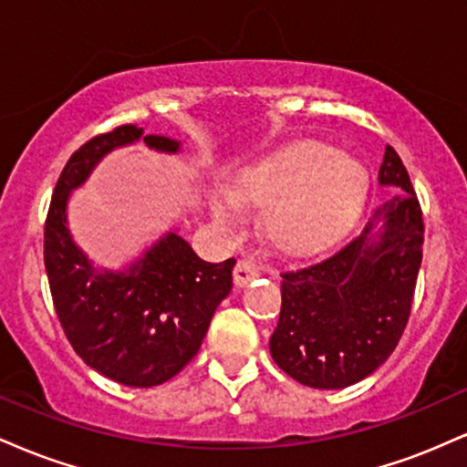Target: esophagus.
I'll list each match as a JSON object with an SVG mask.
<instances>
[{
	"label": "esophagus",
	"mask_w": 467,
	"mask_h": 467,
	"mask_svg": "<svg viewBox=\"0 0 467 467\" xmlns=\"http://www.w3.org/2000/svg\"><path fill=\"white\" fill-rule=\"evenodd\" d=\"M233 276H234V285H237V287L245 285L250 278L259 276V265H256L252 259H239L237 265H234Z\"/></svg>",
	"instance_id": "34e87169"
}]
</instances>
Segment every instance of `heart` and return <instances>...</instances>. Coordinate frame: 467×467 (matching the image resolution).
Wrapping results in <instances>:
<instances>
[{
    "label": "heart",
    "mask_w": 467,
    "mask_h": 467,
    "mask_svg": "<svg viewBox=\"0 0 467 467\" xmlns=\"http://www.w3.org/2000/svg\"><path fill=\"white\" fill-rule=\"evenodd\" d=\"M364 195L367 173L356 160L323 144H296L239 171L228 192L213 202V213L234 226L244 206H265V233L278 248L312 252L351 226Z\"/></svg>",
    "instance_id": "b5f03b06"
}]
</instances>
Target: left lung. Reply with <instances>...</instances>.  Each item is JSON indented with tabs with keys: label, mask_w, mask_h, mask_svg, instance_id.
Listing matches in <instances>:
<instances>
[{
	"label": "left lung",
	"mask_w": 467,
	"mask_h": 467,
	"mask_svg": "<svg viewBox=\"0 0 467 467\" xmlns=\"http://www.w3.org/2000/svg\"><path fill=\"white\" fill-rule=\"evenodd\" d=\"M378 178L395 195L375 208L364 234L318 264L281 275L283 303L270 353L305 387L360 382L395 351L409 325L421 265V206L390 144ZM379 221L383 233L371 240Z\"/></svg>",
	"instance_id": "1"
}]
</instances>
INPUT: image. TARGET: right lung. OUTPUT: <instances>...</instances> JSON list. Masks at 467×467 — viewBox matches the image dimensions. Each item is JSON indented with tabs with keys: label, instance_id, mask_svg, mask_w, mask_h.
Listing matches in <instances>:
<instances>
[{
	"label": "right lung",
	"instance_id": "obj_1",
	"mask_svg": "<svg viewBox=\"0 0 467 467\" xmlns=\"http://www.w3.org/2000/svg\"><path fill=\"white\" fill-rule=\"evenodd\" d=\"M147 142L175 153L180 142L142 136L136 125L99 133L63 166L44 228V264L58 323L88 367L125 387L166 382L200 351L217 305L233 289L234 259L208 264L169 233L125 272L96 275L66 226L69 191L88 180L111 149Z\"/></svg>",
	"mask_w": 467,
	"mask_h": 467
}]
</instances>
